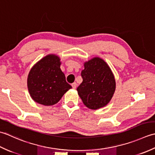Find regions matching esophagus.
I'll return each mask as SVG.
<instances>
[{
	"mask_svg": "<svg viewBox=\"0 0 155 155\" xmlns=\"http://www.w3.org/2000/svg\"><path fill=\"white\" fill-rule=\"evenodd\" d=\"M71 86H72V87L74 88V89H75V88H76V87H77V84L75 83V82H74V83L71 84Z\"/></svg>",
	"mask_w": 155,
	"mask_h": 155,
	"instance_id": "esophagus-1",
	"label": "esophagus"
}]
</instances>
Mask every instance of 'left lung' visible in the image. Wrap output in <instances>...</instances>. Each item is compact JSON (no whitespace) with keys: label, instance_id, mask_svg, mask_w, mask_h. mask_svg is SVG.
I'll return each mask as SVG.
<instances>
[{"label":"left lung","instance_id":"left-lung-1","mask_svg":"<svg viewBox=\"0 0 155 155\" xmlns=\"http://www.w3.org/2000/svg\"><path fill=\"white\" fill-rule=\"evenodd\" d=\"M83 78L77 88L78 94L87 108L97 110L106 106L116 90V80L108 64L99 57L84 63Z\"/></svg>","mask_w":155,"mask_h":155}]
</instances>
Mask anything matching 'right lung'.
<instances>
[{"instance_id":"add662e5","label":"right lung","mask_w":155,"mask_h":155,"mask_svg":"<svg viewBox=\"0 0 155 155\" xmlns=\"http://www.w3.org/2000/svg\"><path fill=\"white\" fill-rule=\"evenodd\" d=\"M55 54H49L35 64L28 75L27 87L35 102L53 106L71 88L60 68L61 62Z\"/></svg>"}]
</instances>
